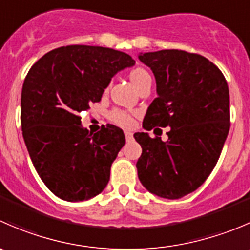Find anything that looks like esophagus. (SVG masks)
<instances>
[{
	"instance_id": "1",
	"label": "esophagus",
	"mask_w": 250,
	"mask_h": 250,
	"mask_svg": "<svg viewBox=\"0 0 250 250\" xmlns=\"http://www.w3.org/2000/svg\"><path fill=\"white\" fill-rule=\"evenodd\" d=\"M125 140L130 141V140L133 139V133L129 132V130H125Z\"/></svg>"
}]
</instances>
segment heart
<instances>
[{
  "label": "heart",
  "mask_w": 250,
  "mask_h": 250,
  "mask_svg": "<svg viewBox=\"0 0 250 250\" xmlns=\"http://www.w3.org/2000/svg\"><path fill=\"white\" fill-rule=\"evenodd\" d=\"M146 78H150V75L143 67H137V69L132 70L129 74V80L132 82V84L135 88L140 84L143 81H145ZM110 118L112 122L117 123V125H122V127H130L133 125V117L130 113L125 112V111L121 110H115L110 113Z\"/></svg>",
  "instance_id": "heart-1"
}]
</instances>
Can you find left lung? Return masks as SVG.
I'll use <instances>...</instances> for the list:
<instances>
[{"mask_svg": "<svg viewBox=\"0 0 250 250\" xmlns=\"http://www.w3.org/2000/svg\"><path fill=\"white\" fill-rule=\"evenodd\" d=\"M139 60L152 70L158 95L144 129H170L167 141L135 133L143 148L138 176L153 195L178 200L197 190L220 157L230 129L228 82L207 58L185 50L140 53Z\"/></svg>", "mask_w": 250, "mask_h": 250, "instance_id": "8db88e82", "label": "left lung"}]
</instances>
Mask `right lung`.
<instances>
[{
    "label": "right lung",
    "mask_w": 250,
    "mask_h": 250,
    "mask_svg": "<svg viewBox=\"0 0 250 250\" xmlns=\"http://www.w3.org/2000/svg\"><path fill=\"white\" fill-rule=\"evenodd\" d=\"M134 64L120 50L74 44L50 50L27 72L20 103L22 137L40 178L62 200H89L106 188L125 143L123 130L110 125L93 134L78 113L100 102L111 78Z\"/></svg>",
    "instance_id": "obj_1"
}]
</instances>
